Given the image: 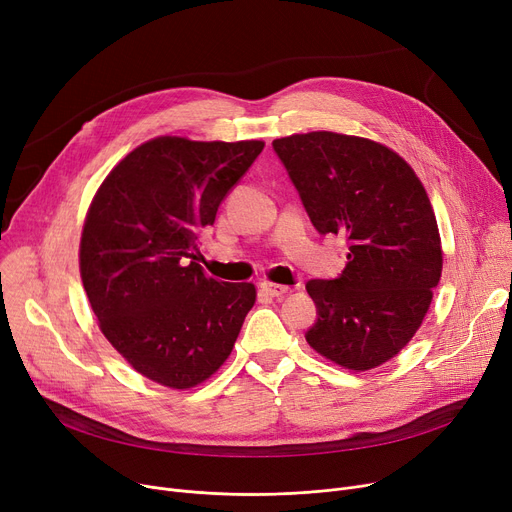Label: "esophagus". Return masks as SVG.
<instances>
[{
    "mask_svg": "<svg viewBox=\"0 0 512 512\" xmlns=\"http://www.w3.org/2000/svg\"><path fill=\"white\" fill-rule=\"evenodd\" d=\"M261 290H263L265 294H270V297H274V299H280V297H284V294L290 292V286L272 284V282H261Z\"/></svg>",
    "mask_w": 512,
    "mask_h": 512,
    "instance_id": "esophagus-1",
    "label": "esophagus"
}]
</instances>
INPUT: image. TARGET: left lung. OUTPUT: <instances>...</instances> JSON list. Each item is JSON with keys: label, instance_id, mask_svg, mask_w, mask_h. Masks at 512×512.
Masks as SVG:
<instances>
[{"label": "left lung", "instance_id": "8db88e82", "mask_svg": "<svg viewBox=\"0 0 512 512\" xmlns=\"http://www.w3.org/2000/svg\"><path fill=\"white\" fill-rule=\"evenodd\" d=\"M319 234H340L346 267L309 280L317 321L305 338L355 371L378 367L413 338L442 274L425 188L405 159L369 139L307 132L272 143Z\"/></svg>", "mask_w": 512, "mask_h": 512}]
</instances>
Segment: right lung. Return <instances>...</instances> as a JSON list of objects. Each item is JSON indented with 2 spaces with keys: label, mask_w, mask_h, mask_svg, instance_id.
<instances>
[{
  "label": "right lung",
  "mask_w": 512,
  "mask_h": 512,
  "mask_svg": "<svg viewBox=\"0 0 512 512\" xmlns=\"http://www.w3.org/2000/svg\"><path fill=\"white\" fill-rule=\"evenodd\" d=\"M263 151L261 141L159 137L99 186L80 238V276L103 336L145 378L205 382L232 353L255 286L209 278L199 234Z\"/></svg>",
  "instance_id": "1"
}]
</instances>
